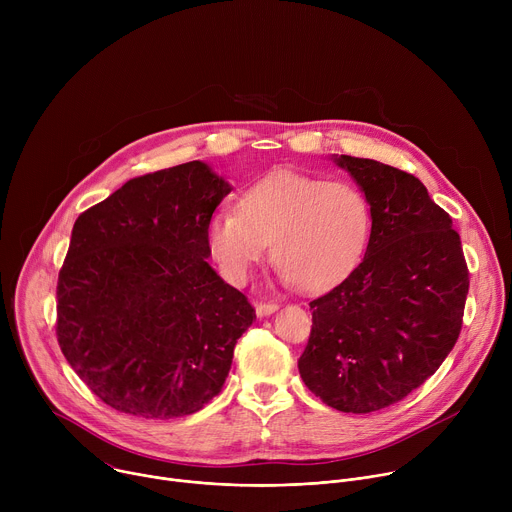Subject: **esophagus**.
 Listing matches in <instances>:
<instances>
[{
	"instance_id": "obj_1",
	"label": "esophagus",
	"mask_w": 512,
	"mask_h": 512,
	"mask_svg": "<svg viewBox=\"0 0 512 512\" xmlns=\"http://www.w3.org/2000/svg\"><path fill=\"white\" fill-rule=\"evenodd\" d=\"M277 308H279V306H277L275 302H257V304H255V312H257L259 318L273 314Z\"/></svg>"
}]
</instances>
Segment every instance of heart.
I'll use <instances>...</instances> for the list:
<instances>
[{"instance_id":"obj_1","label":"heart","mask_w":512,"mask_h":512,"mask_svg":"<svg viewBox=\"0 0 512 512\" xmlns=\"http://www.w3.org/2000/svg\"><path fill=\"white\" fill-rule=\"evenodd\" d=\"M371 225V204L358 186L279 170L257 180L241 208L227 206L212 216L208 243L227 277L243 283L273 241L279 277L320 291L352 271Z\"/></svg>"}]
</instances>
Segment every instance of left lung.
<instances>
[{
	"mask_svg": "<svg viewBox=\"0 0 512 512\" xmlns=\"http://www.w3.org/2000/svg\"><path fill=\"white\" fill-rule=\"evenodd\" d=\"M371 204L362 261L310 302L298 360L306 387L344 413L385 409L421 387L454 348L470 273L452 216L399 168L340 156Z\"/></svg>",
	"mask_w": 512,
	"mask_h": 512,
	"instance_id": "left-lung-1",
	"label": "left lung"
}]
</instances>
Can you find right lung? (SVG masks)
<instances>
[{
	"label": "right lung",
	"instance_id": "right-lung-1",
	"mask_svg": "<svg viewBox=\"0 0 512 512\" xmlns=\"http://www.w3.org/2000/svg\"><path fill=\"white\" fill-rule=\"evenodd\" d=\"M231 186L202 162L127 180L85 210L56 285V338L109 407L176 419L221 393L255 308L208 265Z\"/></svg>",
	"mask_w": 512,
	"mask_h": 512
}]
</instances>
